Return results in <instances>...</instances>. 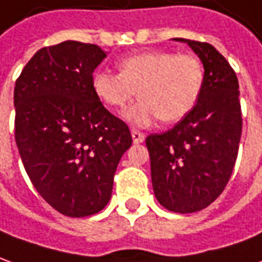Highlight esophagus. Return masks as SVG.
Listing matches in <instances>:
<instances>
[{
  "label": "esophagus",
  "mask_w": 262,
  "mask_h": 262,
  "mask_svg": "<svg viewBox=\"0 0 262 262\" xmlns=\"http://www.w3.org/2000/svg\"><path fill=\"white\" fill-rule=\"evenodd\" d=\"M132 138H133V142L135 143H142L143 140H145V135L142 133V132H139V130H132Z\"/></svg>",
  "instance_id": "obj_1"
}]
</instances>
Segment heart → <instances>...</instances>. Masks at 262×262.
Masks as SVG:
<instances>
[{"label": "heart", "instance_id": "1", "mask_svg": "<svg viewBox=\"0 0 262 262\" xmlns=\"http://www.w3.org/2000/svg\"><path fill=\"white\" fill-rule=\"evenodd\" d=\"M205 71L195 54L154 50L123 57L119 73L96 71L92 77L94 94L112 108H126L124 119L145 127L158 117L166 123L178 122L191 112L204 87Z\"/></svg>", "mask_w": 262, "mask_h": 262}]
</instances>
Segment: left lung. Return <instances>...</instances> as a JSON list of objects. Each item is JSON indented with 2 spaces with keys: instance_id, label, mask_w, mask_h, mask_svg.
Wrapping results in <instances>:
<instances>
[{
  "instance_id": "1",
  "label": "left lung",
  "mask_w": 262,
  "mask_h": 262,
  "mask_svg": "<svg viewBox=\"0 0 262 262\" xmlns=\"http://www.w3.org/2000/svg\"><path fill=\"white\" fill-rule=\"evenodd\" d=\"M188 42L204 64L205 80L196 104L165 133L146 138L156 199L172 212H196L225 189L243 130L239 86L234 69L208 42Z\"/></svg>"
}]
</instances>
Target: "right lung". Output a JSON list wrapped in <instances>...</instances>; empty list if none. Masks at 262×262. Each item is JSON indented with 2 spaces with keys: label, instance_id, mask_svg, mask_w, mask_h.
<instances>
[{
  "label": "right lung",
  "instance_id": "right-lung-1",
  "mask_svg": "<svg viewBox=\"0 0 262 262\" xmlns=\"http://www.w3.org/2000/svg\"><path fill=\"white\" fill-rule=\"evenodd\" d=\"M96 44L63 41L38 50L14 89L15 142L34 188L63 215L81 218L107 205L127 124L94 94Z\"/></svg>",
  "mask_w": 262,
  "mask_h": 262
}]
</instances>
